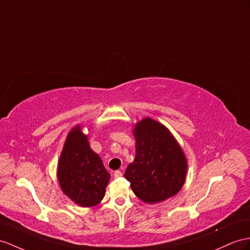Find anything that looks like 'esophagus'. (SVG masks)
Returning <instances> with one entry per match:
<instances>
[{
  "label": "esophagus",
  "instance_id": "34e87169",
  "mask_svg": "<svg viewBox=\"0 0 250 250\" xmlns=\"http://www.w3.org/2000/svg\"><path fill=\"white\" fill-rule=\"evenodd\" d=\"M121 176H123V173H121V171H115L114 172V177L115 178H119Z\"/></svg>",
  "mask_w": 250,
  "mask_h": 250
}]
</instances>
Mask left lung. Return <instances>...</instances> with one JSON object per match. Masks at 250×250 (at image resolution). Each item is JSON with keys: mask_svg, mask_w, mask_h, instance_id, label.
I'll list each match as a JSON object with an SVG mask.
<instances>
[{"mask_svg": "<svg viewBox=\"0 0 250 250\" xmlns=\"http://www.w3.org/2000/svg\"><path fill=\"white\" fill-rule=\"evenodd\" d=\"M136 155L125 177L135 195L148 204L175 195L186 180L187 161L180 145L167 127L151 118L134 129Z\"/></svg>", "mask_w": 250, "mask_h": 250, "instance_id": "obj_1", "label": "left lung"}]
</instances>
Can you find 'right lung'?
<instances>
[{
    "label": "right lung",
    "instance_id": "1",
    "mask_svg": "<svg viewBox=\"0 0 250 250\" xmlns=\"http://www.w3.org/2000/svg\"><path fill=\"white\" fill-rule=\"evenodd\" d=\"M61 189L82 207H93L105 194L110 174L89 148L87 137L76 126L68 133L58 165Z\"/></svg>",
    "mask_w": 250,
    "mask_h": 250
}]
</instances>
